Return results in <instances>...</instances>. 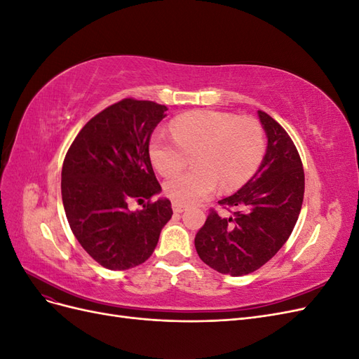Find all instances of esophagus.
<instances>
[{
	"label": "esophagus",
	"mask_w": 359,
	"mask_h": 359,
	"mask_svg": "<svg viewBox=\"0 0 359 359\" xmlns=\"http://www.w3.org/2000/svg\"><path fill=\"white\" fill-rule=\"evenodd\" d=\"M172 210H173V212L180 214V212H182L184 210H186V206L181 205V203H178V202H173V203H172Z\"/></svg>",
	"instance_id": "obj_1"
}]
</instances>
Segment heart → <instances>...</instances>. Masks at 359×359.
Instances as JSON below:
<instances>
[{
	"label": "heart",
	"instance_id": "b5f03b06",
	"mask_svg": "<svg viewBox=\"0 0 359 359\" xmlns=\"http://www.w3.org/2000/svg\"><path fill=\"white\" fill-rule=\"evenodd\" d=\"M170 132L151 137L148 153L163 177L175 175L194 156V169L165 184L168 196L181 205L205 201L219 184L226 191L241 187L256 172L266 149L262 124L256 118L229 112L182 114L172 121Z\"/></svg>",
	"mask_w": 359,
	"mask_h": 359
}]
</instances>
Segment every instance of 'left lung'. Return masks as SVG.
Returning <instances> with one entry per match:
<instances>
[{"label":"left lung","mask_w":359,"mask_h":359,"mask_svg":"<svg viewBox=\"0 0 359 359\" xmlns=\"http://www.w3.org/2000/svg\"><path fill=\"white\" fill-rule=\"evenodd\" d=\"M268 147L257 172L243 189L219 201L231 211L210 210L194 238L203 262L222 274L247 276L265 265L289 240L304 199V169L286 130L257 111Z\"/></svg>","instance_id":"8db88e82"}]
</instances>
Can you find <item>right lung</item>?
Returning <instances> with one entry per match:
<instances>
[{
	"instance_id": "add662e5",
	"label": "right lung",
	"mask_w": 359,
	"mask_h": 359,
	"mask_svg": "<svg viewBox=\"0 0 359 359\" xmlns=\"http://www.w3.org/2000/svg\"><path fill=\"white\" fill-rule=\"evenodd\" d=\"M166 106L123 99L93 116L72 142L61 170V196L70 229L97 264L124 271L153 255L172 217L149 160V139ZM132 200L147 201L132 213Z\"/></svg>"
}]
</instances>
